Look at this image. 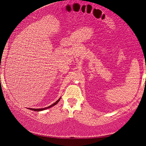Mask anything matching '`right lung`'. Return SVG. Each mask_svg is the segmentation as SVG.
I'll use <instances>...</instances> for the list:
<instances>
[{
	"mask_svg": "<svg viewBox=\"0 0 146 146\" xmlns=\"http://www.w3.org/2000/svg\"><path fill=\"white\" fill-rule=\"evenodd\" d=\"M60 97L59 98V99H58L57 101H56L55 103H53V104H51V105H50V106H48V107H46V108H38V109H35V108H29V110H33V111H42V110H46V109H48V108H50L51 107H53V106H54L55 105H56L57 104L58 102H59V100H60Z\"/></svg>",
	"mask_w": 146,
	"mask_h": 146,
	"instance_id": "add662e5",
	"label": "right lung"
}]
</instances>
